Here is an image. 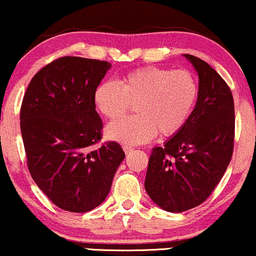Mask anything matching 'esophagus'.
Returning <instances> with one entry per match:
<instances>
[{
  "mask_svg": "<svg viewBox=\"0 0 256 256\" xmlns=\"http://www.w3.org/2000/svg\"><path fill=\"white\" fill-rule=\"evenodd\" d=\"M123 150H124L126 153H130V152H133L134 150V148L133 147H129V146H123Z\"/></svg>",
  "mask_w": 256,
  "mask_h": 256,
  "instance_id": "34e87169",
  "label": "esophagus"
}]
</instances>
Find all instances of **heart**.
<instances>
[{"label": "heart", "instance_id": "b5f03b06", "mask_svg": "<svg viewBox=\"0 0 256 256\" xmlns=\"http://www.w3.org/2000/svg\"><path fill=\"white\" fill-rule=\"evenodd\" d=\"M200 86L188 70L144 66L128 72L120 85L106 80L97 85L94 103L108 120L124 116L135 104L138 115L106 127V136L127 144H141L156 136L167 138L184 127L197 103Z\"/></svg>", "mask_w": 256, "mask_h": 256}]
</instances>
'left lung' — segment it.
<instances>
[{
  "label": "left lung",
  "mask_w": 256,
  "mask_h": 256,
  "mask_svg": "<svg viewBox=\"0 0 256 256\" xmlns=\"http://www.w3.org/2000/svg\"><path fill=\"white\" fill-rule=\"evenodd\" d=\"M200 78V94L190 118L148 162L144 188L168 212L198 206L212 194L234 150L235 109L228 84L211 66L184 54Z\"/></svg>",
  "instance_id": "8db88e82"
}]
</instances>
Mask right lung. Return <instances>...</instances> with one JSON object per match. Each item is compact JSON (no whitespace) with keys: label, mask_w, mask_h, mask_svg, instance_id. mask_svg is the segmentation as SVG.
Returning <instances> with one entry per match:
<instances>
[{"label":"right lung","mask_w":256,"mask_h":256,"mask_svg":"<svg viewBox=\"0 0 256 256\" xmlns=\"http://www.w3.org/2000/svg\"><path fill=\"white\" fill-rule=\"evenodd\" d=\"M110 68L108 62L62 56L32 78L22 100L20 127L32 178L70 212L103 203L126 156L114 141L92 150L103 128L94 92Z\"/></svg>","instance_id":"1"}]
</instances>
